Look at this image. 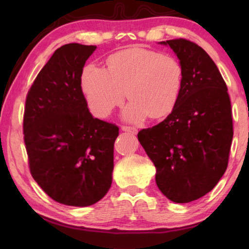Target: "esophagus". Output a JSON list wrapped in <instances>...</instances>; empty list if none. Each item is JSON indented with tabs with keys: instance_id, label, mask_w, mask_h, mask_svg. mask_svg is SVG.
Here are the masks:
<instances>
[{
	"instance_id": "1",
	"label": "esophagus",
	"mask_w": 249,
	"mask_h": 249,
	"mask_svg": "<svg viewBox=\"0 0 249 249\" xmlns=\"http://www.w3.org/2000/svg\"><path fill=\"white\" fill-rule=\"evenodd\" d=\"M122 130H123V132H128L132 135L137 134V129L135 127H129V126H122Z\"/></svg>"
}]
</instances>
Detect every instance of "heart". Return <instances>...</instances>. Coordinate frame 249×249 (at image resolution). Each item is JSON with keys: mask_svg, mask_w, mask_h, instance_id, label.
<instances>
[{"mask_svg": "<svg viewBox=\"0 0 249 249\" xmlns=\"http://www.w3.org/2000/svg\"><path fill=\"white\" fill-rule=\"evenodd\" d=\"M81 84L90 109L99 117L107 116L123 103L127 91L130 102L123 117L142 123L148 116H166L175 108L182 91L183 69L175 57L133 48L109 57L107 70L88 65Z\"/></svg>", "mask_w": 249, "mask_h": 249, "instance_id": "heart-1", "label": "heart"}]
</instances>
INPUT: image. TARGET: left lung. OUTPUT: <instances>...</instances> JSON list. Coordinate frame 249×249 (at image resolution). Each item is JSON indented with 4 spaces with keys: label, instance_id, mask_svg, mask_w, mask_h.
I'll use <instances>...</instances> for the list:
<instances>
[{
    "label": "left lung",
    "instance_id": "left-lung-1",
    "mask_svg": "<svg viewBox=\"0 0 249 249\" xmlns=\"http://www.w3.org/2000/svg\"><path fill=\"white\" fill-rule=\"evenodd\" d=\"M169 46L183 69L178 103L161 123L137 137L156 167V183L176 203L200 199L224 175L233 140L225 81L204 49L187 39Z\"/></svg>",
    "mask_w": 249,
    "mask_h": 249
}]
</instances>
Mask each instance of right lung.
Returning a JSON list of instances; mask_svg holds the SVG:
<instances>
[{
    "label": "right lung",
    "mask_w": 249,
    "mask_h": 249,
    "mask_svg": "<svg viewBox=\"0 0 249 249\" xmlns=\"http://www.w3.org/2000/svg\"><path fill=\"white\" fill-rule=\"evenodd\" d=\"M96 46L67 44L53 53L28 91L24 142L34 180L61 204L89 206L107 195L119 127L94 119L81 75Z\"/></svg>",
    "instance_id": "obj_1"
}]
</instances>
